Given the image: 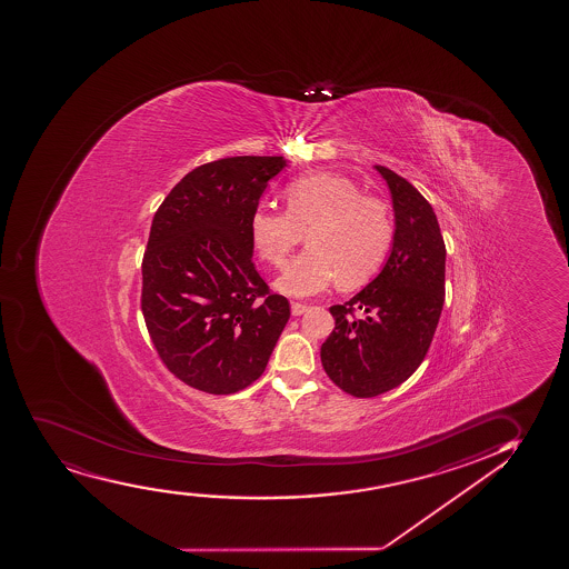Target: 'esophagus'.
Segmentation results:
<instances>
[{"label": "esophagus", "mask_w": 569, "mask_h": 569, "mask_svg": "<svg viewBox=\"0 0 569 569\" xmlns=\"http://www.w3.org/2000/svg\"><path fill=\"white\" fill-rule=\"evenodd\" d=\"M290 309H292V315H295V317H300V315H303L306 311H308V306H306V303H298V301H292Z\"/></svg>", "instance_id": "1"}]
</instances>
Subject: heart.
Here are the masks:
<instances>
[{
    "label": "heart",
    "instance_id": "heart-1",
    "mask_svg": "<svg viewBox=\"0 0 569 569\" xmlns=\"http://www.w3.org/2000/svg\"><path fill=\"white\" fill-rule=\"evenodd\" d=\"M287 210L256 209L249 231L256 252L269 268L282 269L308 231L309 249L279 279L288 296L322 292L332 282L359 287L383 266L395 223L381 199L360 196L357 183L330 172H315L290 182Z\"/></svg>",
    "mask_w": 569,
    "mask_h": 569
}]
</instances>
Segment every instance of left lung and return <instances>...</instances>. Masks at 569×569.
I'll list each match as a JSON object with an SVG mask.
<instances>
[{"mask_svg":"<svg viewBox=\"0 0 569 569\" xmlns=\"http://www.w3.org/2000/svg\"><path fill=\"white\" fill-rule=\"evenodd\" d=\"M391 190L395 239L386 268L351 300L332 306L322 368L341 391L372 399L410 378L431 347L445 306L446 244L437 214L412 183L376 164Z\"/></svg>","mask_w":569,"mask_h":569,"instance_id":"8db88e82","label":"left lung"}]
</instances>
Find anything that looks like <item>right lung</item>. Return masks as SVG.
Listing matches in <instances>:
<instances>
[{
    "label": "right lung",
    "mask_w": 569,
    "mask_h": 569,
    "mask_svg": "<svg viewBox=\"0 0 569 569\" xmlns=\"http://www.w3.org/2000/svg\"><path fill=\"white\" fill-rule=\"evenodd\" d=\"M282 157H226L164 197L142 258L140 308L159 359L197 391L233 395L260 378L290 303L256 271L250 214Z\"/></svg>",
    "instance_id": "obj_1"
}]
</instances>
